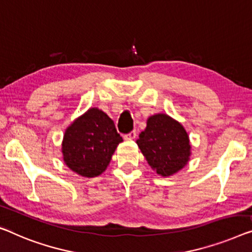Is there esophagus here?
Wrapping results in <instances>:
<instances>
[{
	"label": "esophagus",
	"mask_w": 252,
	"mask_h": 252,
	"mask_svg": "<svg viewBox=\"0 0 252 252\" xmlns=\"http://www.w3.org/2000/svg\"><path fill=\"white\" fill-rule=\"evenodd\" d=\"M136 136H137L136 130H133V131H131V132L125 134V139L126 140H132V139L136 138Z\"/></svg>",
	"instance_id": "obj_1"
}]
</instances>
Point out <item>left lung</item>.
Returning a JSON list of instances; mask_svg holds the SVG:
<instances>
[{
	"instance_id": "8db88e82",
	"label": "left lung",
	"mask_w": 252,
	"mask_h": 252,
	"mask_svg": "<svg viewBox=\"0 0 252 252\" xmlns=\"http://www.w3.org/2000/svg\"><path fill=\"white\" fill-rule=\"evenodd\" d=\"M137 144L150 167L162 176L173 175L190 159L191 146L186 129L166 114L148 118Z\"/></svg>"
}]
</instances>
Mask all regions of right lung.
Masks as SVG:
<instances>
[{
	"label": "right lung",
	"instance_id": "1",
	"mask_svg": "<svg viewBox=\"0 0 252 252\" xmlns=\"http://www.w3.org/2000/svg\"><path fill=\"white\" fill-rule=\"evenodd\" d=\"M122 141L113 120L92 107L66 127L62 142L63 159L77 174L95 178L106 170Z\"/></svg>",
	"mask_w": 252,
	"mask_h": 252
}]
</instances>
